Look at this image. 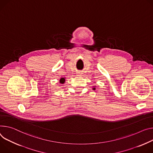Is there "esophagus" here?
Returning a JSON list of instances; mask_svg holds the SVG:
<instances>
[{
	"label": "esophagus",
	"mask_w": 153,
	"mask_h": 153,
	"mask_svg": "<svg viewBox=\"0 0 153 153\" xmlns=\"http://www.w3.org/2000/svg\"><path fill=\"white\" fill-rule=\"evenodd\" d=\"M77 74H78V75H79V76L81 74V73H77Z\"/></svg>",
	"instance_id": "1"
}]
</instances>
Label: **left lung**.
Listing matches in <instances>:
<instances>
[{
	"instance_id": "8db88e82",
	"label": "left lung",
	"mask_w": 153,
	"mask_h": 153,
	"mask_svg": "<svg viewBox=\"0 0 153 153\" xmlns=\"http://www.w3.org/2000/svg\"><path fill=\"white\" fill-rule=\"evenodd\" d=\"M93 90H96V86H94V87H93Z\"/></svg>"
}]
</instances>
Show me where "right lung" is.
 <instances>
[{"label": "right lung", "instance_id": "right-lung-1", "mask_svg": "<svg viewBox=\"0 0 153 153\" xmlns=\"http://www.w3.org/2000/svg\"><path fill=\"white\" fill-rule=\"evenodd\" d=\"M65 82V77H61L59 80V82L60 83V84H64Z\"/></svg>", "mask_w": 153, "mask_h": 153}]
</instances>
